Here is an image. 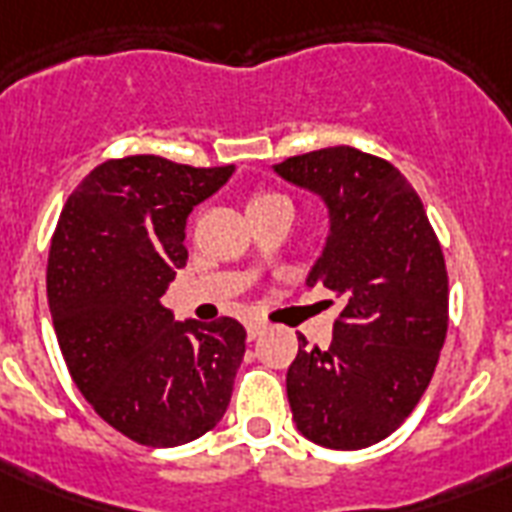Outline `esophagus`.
<instances>
[{
    "instance_id": "1",
    "label": "esophagus",
    "mask_w": 512,
    "mask_h": 512,
    "mask_svg": "<svg viewBox=\"0 0 512 512\" xmlns=\"http://www.w3.org/2000/svg\"><path fill=\"white\" fill-rule=\"evenodd\" d=\"M263 332H265V324H260V321H249V324H247L249 340H257V337L263 335Z\"/></svg>"
}]
</instances>
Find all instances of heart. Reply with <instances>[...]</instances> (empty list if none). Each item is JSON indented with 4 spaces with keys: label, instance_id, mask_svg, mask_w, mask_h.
Returning <instances> with one entry per match:
<instances>
[{
    "label": "heart",
    "instance_id": "heart-1",
    "mask_svg": "<svg viewBox=\"0 0 512 512\" xmlns=\"http://www.w3.org/2000/svg\"><path fill=\"white\" fill-rule=\"evenodd\" d=\"M276 201H287L281 193H257V196H252V201H249V207H260V204H276Z\"/></svg>",
    "mask_w": 512,
    "mask_h": 512
}]
</instances>
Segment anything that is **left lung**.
<instances>
[{
  "label": "left lung",
  "instance_id": "1",
  "mask_svg": "<svg viewBox=\"0 0 512 512\" xmlns=\"http://www.w3.org/2000/svg\"><path fill=\"white\" fill-rule=\"evenodd\" d=\"M319 193L329 236L308 273L342 297L329 348L303 335L287 372L292 420L327 449H364L412 414L449 327L441 244L409 180L380 156L335 146L273 167Z\"/></svg>",
  "mask_w": 512,
  "mask_h": 512
}]
</instances>
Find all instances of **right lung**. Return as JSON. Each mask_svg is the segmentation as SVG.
Segmentation results:
<instances>
[{
	"instance_id": "obj_1",
	"label": "right lung",
	"mask_w": 512,
	"mask_h": 512,
	"mask_svg": "<svg viewBox=\"0 0 512 512\" xmlns=\"http://www.w3.org/2000/svg\"><path fill=\"white\" fill-rule=\"evenodd\" d=\"M228 167L111 159L68 196L52 233L47 300L71 380L143 446L188 444L223 420L247 332L236 319L175 321L162 295L188 260L185 220Z\"/></svg>"
}]
</instances>
